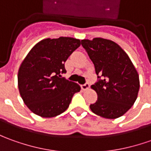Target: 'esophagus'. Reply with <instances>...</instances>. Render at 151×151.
I'll list each match as a JSON object with an SVG mask.
<instances>
[{
    "instance_id": "34e87169",
    "label": "esophagus",
    "mask_w": 151,
    "mask_h": 151,
    "mask_svg": "<svg viewBox=\"0 0 151 151\" xmlns=\"http://www.w3.org/2000/svg\"><path fill=\"white\" fill-rule=\"evenodd\" d=\"M81 88H82V89H83V91H86V90H88V89L90 88V85H89L88 83H86L83 84V85H82Z\"/></svg>"
}]
</instances>
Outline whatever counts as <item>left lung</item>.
<instances>
[{"mask_svg":"<svg viewBox=\"0 0 151 151\" xmlns=\"http://www.w3.org/2000/svg\"><path fill=\"white\" fill-rule=\"evenodd\" d=\"M82 45L93 61L97 78L91 88L97 100L90 105L93 113L106 119L118 118L135 103L140 89L139 74L127 54L114 41L103 38L83 40Z\"/></svg>","mask_w":151,"mask_h":151,"instance_id":"8db88e82","label":"left lung"}]
</instances>
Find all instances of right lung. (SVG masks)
I'll return each instance as SVG.
<instances>
[{
  "instance_id": "right-lung-1",
  "label": "right lung",
  "mask_w": 151,
  "mask_h": 151,
  "mask_svg": "<svg viewBox=\"0 0 151 151\" xmlns=\"http://www.w3.org/2000/svg\"><path fill=\"white\" fill-rule=\"evenodd\" d=\"M81 45L71 37L45 39L29 52L18 71V88L33 113L50 118L67 110L80 86L62 78L64 63Z\"/></svg>"
}]
</instances>
